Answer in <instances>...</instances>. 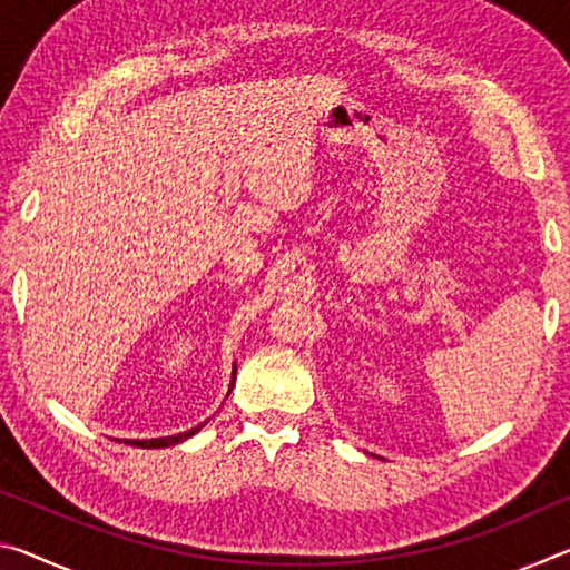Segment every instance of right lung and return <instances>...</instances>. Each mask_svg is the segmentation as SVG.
Wrapping results in <instances>:
<instances>
[{
    "label": "right lung",
    "instance_id": "add662e5",
    "mask_svg": "<svg viewBox=\"0 0 570 570\" xmlns=\"http://www.w3.org/2000/svg\"><path fill=\"white\" fill-rule=\"evenodd\" d=\"M234 382H236V364H234V380H230V387H234ZM230 387H228V392H230ZM204 424H206V422H200L198 428H190V430H186V432H178V435L153 438V440H125V442H128V445H132V448H148V450L170 448V445H178V442H183V440H188V438L196 435V432H200V428H204Z\"/></svg>",
    "mask_w": 570,
    "mask_h": 570
}]
</instances>
